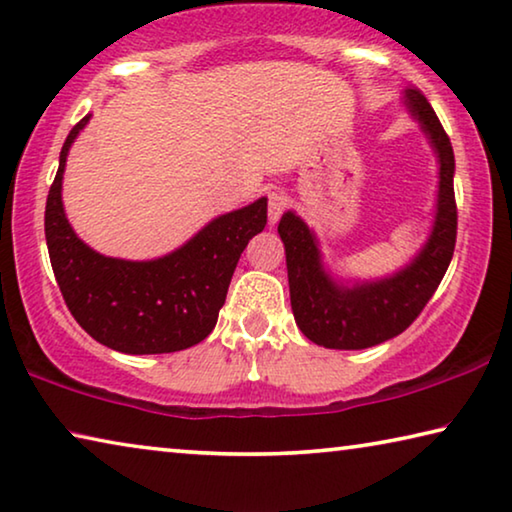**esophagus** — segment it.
<instances>
[{
  "label": "esophagus",
  "mask_w": 512,
  "mask_h": 512,
  "mask_svg": "<svg viewBox=\"0 0 512 512\" xmlns=\"http://www.w3.org/2000/svg\"><path fill=\"white\" fill-rule=\"evenodd\" d=\"M287 209V196L282 191H273L269 193V223L275 225L280 221L282 212Z\"/></svg>",
  "instance_id": "esophagus-1"
}]
</instances>
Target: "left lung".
Listing matches in <instances>:
<instances>
[{
	"instance_id": "8db88e82",
	"label": "left lung",
	"mask_w": 512,
	"mask_h": 512,
	"mask_svg": "<svg viewBox=\"0 0 512 512\" xmlns=\"http://www.w3.org/2000/svg\"><path fill=\"white\" fill-rule=\"evenodd\" d=\"M401 104L437 157L433 225L408 264L380 278H342L326 264L319 237L303 218L291 209L280 218L291 312L300 332L319 346L360 351L401 335L424 310L451 264L458 227L451 141L419 88H405Z\"/></svg>"
}]
</instances>
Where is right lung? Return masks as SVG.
I'll use <instances>...</instances> for the list:
<instances>
[{
    "instance_id": "obj_1",
    "label": "right lung",
    "mask_w": 512,
    "mask_h": 512,
    "mask_svg": "<svg viewBox=\"0 0 512 512\" xmlns=\"http://www.w3.org/2000/svg\"><path fill=\"white\" fill-rule=\"evenodd\" d=\"M88 120L91 113L63 143L45 207L47 250L68 310L95 342L118 353L196 346L216 326L243 248L264 230L266 198L212 218L168 255L134 262L97 253L72 230L61 198L68 152Z\"/></svg>"
}]
</instances>
